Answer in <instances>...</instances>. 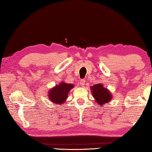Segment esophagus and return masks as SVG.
Wrapping results in <instances>:
<instances>
[{
    "label": "esophagus",
    "instance_id": "34e87169",
    "mask_svg": "<svg viewBox=\"0 0 152 152\" xmlns=\"http://www.w3.org/2000/svg\"><path fill=\"white\" fill-rule=\"evenodd\" d=\"M85 82H86V80H80V86H82V87L84 86V85H85Z\"/></svg>",
    "mask_w": 152,
    "mask_h": 152
}]
</instances>
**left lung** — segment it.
<instances>
[{
    "label": "left lung",
    "mask_w": 152,
    "mask_h": 152,
    "mask_svg": "<svg viewBox=\"0 0 152 152\" xmlns=\"http://www.w3.org/2000/svg\"><path fill=\"white\" fill-rule=\"evenodd\" d=\"M91 89L93 96H94L99 105L102 106L112 99L111 93L109 92L107 89L104 88L101 83L93 86Z\"/></svg>",
    "instance_id": "1"
}]
</instances>
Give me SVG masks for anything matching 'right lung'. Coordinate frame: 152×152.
I'll return each instance as SVG.
<instances>
[{
	"label": "right lung",
	"instance_id": "add662e5",
	"mask_svg": "<svg viewBox=\"0 0 152 152\" xmlns=\"http://www.w3.org/2000/svg\"><path fill=\"white\" fill-rule=\"evenodd\" d=\"M74 87L72 84L61 82L49 91V98L50 101L56 104H62L66 101L68 93Z\"/></svg>",
	"mask_w": 152,
	"mask_h": 152
}]
</instances>
